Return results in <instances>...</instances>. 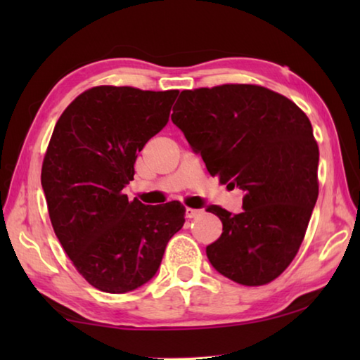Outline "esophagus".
I'll list each match as a JSON object with an SVG mask.
<instances>
[{"instance_id":"1","label":"esophagus","mask_w":360,"mask_h":360,"mask_svg":"<svg viewBox=\"0 0 360 360\" xmlns=\"http://www.w3.org/2000/svg\"><path fill=\"white\" fill-rule=\"evenodd\" d=\"M200 214H202V211H200V210H193V208H187V210H186V216H187L188 219L197 217V216H200Z\"/></svg>"}]
</instances>
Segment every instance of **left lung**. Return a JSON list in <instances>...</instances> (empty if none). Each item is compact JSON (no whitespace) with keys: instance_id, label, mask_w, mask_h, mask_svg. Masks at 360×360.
<instances>
[{"instance_id":"left-lung-1","label":"left lung","mask_w":360,"mask_h":360,"mask_svg":"<svg viewBox=\"0 0 360 360\" xmlns=\"http://www.w3.org/2000/svg\"><path fill=\"white\" fill-rule=\"evenodd\" d=\"M172 120L221 184L245 191L243 211L212 205L222 235L206 248L231 281L264 285L290 265L319 195V148L294 101L254 84L182 90Z\"/></svg>"}]
</instances>
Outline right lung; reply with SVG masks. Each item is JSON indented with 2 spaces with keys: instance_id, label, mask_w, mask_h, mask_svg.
I'll return each instance as SVG.
<instances>
[{
  "instance_id": "right-lung-1",
  "label": "right lung",
  "mask_w": 360,
  "mask_h": 360,
  "mask_svg": "<svg viewBox=\"0 0 360 360\" xmlns=\"http://www.w3.org/2000/svg\"><path fill=\"white\" fill-rule=\"evenodd\" d=\"M178 94L96 85L70 103L49 141L41 184L53 231L79 275L108 294L148 283L186 222L179 203L146 206L122 192Z\"/></svg>"
}]
</instances>
